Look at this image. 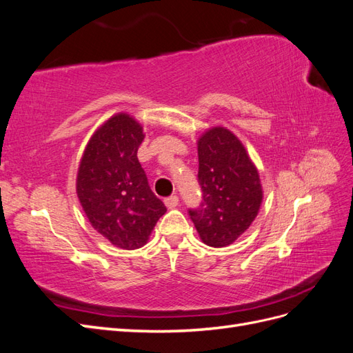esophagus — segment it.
<instances>
[{"label":"esophagus","instance_id":"esophagus-1","mask_svg":"<svg viewBox=\"0 0 353 353\" xmlns=\"http://www.w3.org/2000/svg\"><path fill=\"white\" fill-rule=\"evenodd\" d=\"M178 203H179L178 196H169V197H166V199H165V205H166V208H168V209H174V208H176V206H178Z\"/></svg>","mask_w":353,"mask_h":353}]
</instances>
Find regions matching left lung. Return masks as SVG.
I'll list each match as a JSON object with an SVG mask.
<instances>
[{
	"label": "left lung",
	"mask_w": 353,
	"mask_h": 353,
	"mask_svg": "<svg viewBox=\"0 0 353 353\" xmlns=\"http://www.w3.org/2000/svg\"><path fill=\"white\" fill-rule=\"evenodd\" d=\"M201 205L188 209L201 241L225 248L248 230L262 203L258 169L239 138L215 126L197 141Z\"/></svg>",
	"instance_id": "1"
}]
</instances>
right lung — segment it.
Here are the masks:
<instances>
[{"instance_id": "add662e5", "label": "right lung", "mask_w": 353, "mask_h": 353, "mask_svg": "<svg viewBox=\"0 0 353 353\" xmlns=\"http://www.w3.org/2000/svg\"><path fill=\"white\" fill-rule=\"evenodd\" d=\"M143 140V126L132 116H112L85 147L77 176L78 199L92 228L125 250L144 245L166 212L138 162Z\"/></svg>"}]
</instances>
